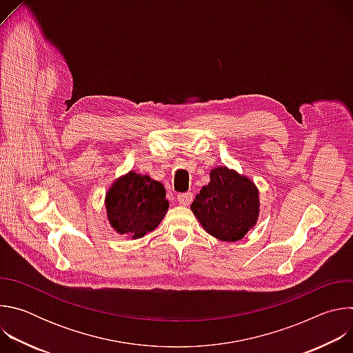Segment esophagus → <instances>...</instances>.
<instances>
[{"label": "esophagus", "mask_w": 353, "mask_h": 353, "mask_svg": "<svg viewBox=\"0 0 353 353\" xmlns=\"http://www.w3.org/2000/svg\"><path fill=\"white\" fill-rule=\"evenodd\" d=\"M192 198H194L192 192H180V194H177V201H179V204H181V205H190Z\"/></svg>", "instance_id": "34e87169"}]
</instances>
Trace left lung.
Listing matches in <instances>:
<instances>
[{
	"instance_id": "left-lung-1",
	"label": "left lung",
	"mask_w": 353,
	"mask_h": 353,
	"mask_svg": "<svg viewBox=\"0 0 353 353\" xmlns=\"http://www.w3.org/2000/svg\"><path fill=\"white\" fill-rule=\"evenodd\" d=\"M203 228L225 241L240 240L259 218V191L253 181L226 168L211 172V181L191 204Z\"/></svg>"
}]
</instances>
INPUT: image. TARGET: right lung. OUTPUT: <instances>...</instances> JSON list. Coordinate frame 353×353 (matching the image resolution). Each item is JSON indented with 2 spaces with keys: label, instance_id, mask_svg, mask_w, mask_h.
<instances>
[{
  "label": "right lung",
  "instance_id": "add662e5",
  "mask_svg": "<svg viewBox=\"0 0 353 353\" xmlns=\"http://www.w3.org/2000/svg\"><path fill=\"white\" fill-rule=\"evenodd\" d=\"M169 203L162 183L130 172L117 180L106 195L110 225L132 239L152 232L166 215Z\"/></svg>",
  "mask_w": 353,
  "mask_h": 353
}]
</instances>
